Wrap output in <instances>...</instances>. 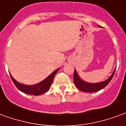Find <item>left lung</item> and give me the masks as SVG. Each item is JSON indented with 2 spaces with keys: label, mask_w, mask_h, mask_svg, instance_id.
<instances>
[{
  "label": "left lung",
  "mask_w": 126,
  "mask_h": 126,
  "mask_svg": "<svg viewBox=\"0 0 126 126\" xmlns=\"http://www.w3.org/2000/svg\"><path fill=\"white\" fill-rule=\"evenodd\" d=\"M115 70H114L113 73L112 74L111 76L109 77V78H108L105 81H104L103 82H100V83H96V84H90V83H87V82H84V81H83V80L80 79L78 74H77L76 70L74 69V84H75V85L76 86V87L79 90H80L81 91H83V92H85V93H94V92H96V91H98V90L104 88L109 82H111V79L113 78L114 74H115Z\"/></svg>",
  "instance_id": "1"
}]
</instances>
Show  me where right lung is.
Here are the masks:
<instances>
[{
  "mask_svg": "<svg viewBox=\"0 0 126 126\" xmlns=\"http://www.w3.org/2000/svg\"><path fill=\"white\" fill-rule=\"evenodd\" d=\"M59 69H56L54 72H52V74L50 75L47 78L44 79L43 81L40 82L38 84L35 85H32V86H28V85L21 84L20 83L17 82L11 75V78L12 81L15 85V86L19 90L26 94H29L35 95V96H38V95L42 94L46 92H47L48 89L50 87V86L52 84V82L53 81V78L55 77V74L57 73L58 70Z\"/></svg>",
  "mask_w": 126,
  "mask_h": 126,
  "instance_id": "right-lung-1",
  "label": "right lung"
}]
</instances>
